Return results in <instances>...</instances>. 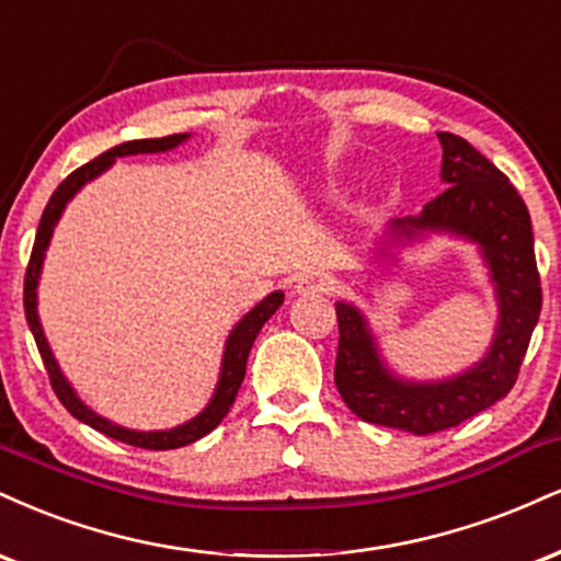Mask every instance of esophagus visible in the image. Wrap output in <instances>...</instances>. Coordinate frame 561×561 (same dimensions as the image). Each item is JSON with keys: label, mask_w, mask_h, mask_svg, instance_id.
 I'll return each instance as SVG.
<instances>
[{"label": "esophagus", "mask_w": 561, "mask_h": 561, "mask_svg": "<svg viewBox=\"0 0 561 561\" xmlns=\"http://www.w3.org/2000/svg\"><path fill=\"white\" fill-rule=\"evenodd\" d=\"M335 288V278L331 273H322V270H309V273L299 275L294 283V291L301 296L309 294H331Z\"/></svg>", "instance_id": "1"}]
</instances>
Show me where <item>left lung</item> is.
<instances>
[{"instance_id": "1", "label": "left lung", "mask_w": 561, "mask_h": 561, "mask_svg": "<svg viewBox=\"0 0 561 561\" xmlns=\"http://www.w3.org/2000/svg\"><path fill=\"white\" fill-rule=\"evenodd\" d=\"M444 194L417 217L391 222L393 239L451 233L478 243L496 288L499 322L489 354L470 370L446 380H404L380 357L375 335L357 307L339 301L335 388L365 423L427 436L489 410L515 386L541 314V275L533 252V226L523 196L510 178L462 136L438 134Z\"/></svg>"}]
</instances>
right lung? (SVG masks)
Here are the masks:
<instances>
[{"instance_id": "right-lung-1", "label": "right lung", "mask_w": 561, "mask_h": 561, "mask_svg": "<svg viewBox=\"0 0 561 561\" xmlns=\"http://www.w3.org/2000/svg\"><path fill=\"white\" fill-rule=\"evenodd\" d=\"M188 136L191 134H173V136H162V138H138V141H125V144H121V147H112L104 151V154H99L96 160L85 162L83 168L72 170V173L65 178L62 183H59L55 194H51L49 204H46L42 222H38V230H36V241H33L28 270H25V286H23L25 320H28L33 339H36L38 354H42L46 373H49V383H51V388H55L57 399L62 401L65 410H68L76 420H81V423L94 427V431L104 433V436L123 440V444L138 446V449H154V451L181 449V446H188V444H194V440H199L202 436H207L209 431H215V427L222 423V417H226L230 407H233L236 393H239V388L243 383V375H247V359H249V352H252L256 333H260L262 325L273 318L275 309L283 305V291H273L267 299H262L260 305L252 309V312H247L239 322H236V328L230 331L228 341H226L220 380H217V388H215L213 399H209V404L204 407L196 417H191L188 423L170 427V431L141 433V431H128V427L110 423L107 417H99L94 410H89V407L78 399V393L72 391L68 378H65L62 370H59V365H57L55 354H51L49 344H46V335L42 331V322H38V312H36V288H38V275H42L46 247H49V239H51V233H55V226H57L59 215H62L65 204H68L72 196H76L78 191L85 186V183L94 181L96 175H102L104 170H107L110 164L117 160V157L154 154V151L175 149L178 144L186 141Z\"/></svg>"}]
</instances>
